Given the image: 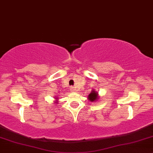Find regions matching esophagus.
I'll return each mask as SVG.
<instances>
[{
    "label": "esophagus",
    "instance_id": "1",
    "mask_svg": "<svg viewBox=\"0 0 153 153\" xmlns=\"http://www.w3.org/2000/svg\"><path fill=\"white\" fill-rule=\"evenodd\" d=\"M71 90L72 91V92H75V89L74 88V87H71Z\"/></svg>",
    "mask_w": 153,
    "mask_h": 153
}]
</instances>
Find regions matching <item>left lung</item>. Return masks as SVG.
Returning <instances> with one entry per match:
<instances>
[{"label":"left lung","instance_id":"obj_1","mask_svg":"<svg viewBox=\"0 0 153 153\" xmlns=\"http://www.w3.org/2000/svg\"><path fill=\"white\" fill-rule=\"evenodd\" d=\"M88 98L90 102H96V100H97L98 99H99L98 93L96 92L95 90H92V92H91V93L88 95Z\"/></svg>","mask_w":153,"mask_h":153}]
</instances>
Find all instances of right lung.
Returning <instances> with one entry per match:
<instances>
[{"label": "right lung", "mask_w": 153, "mask_h": 153, "mask_svg": "<svg viewBox=\"0 0 153 153\" xmlns=\"http://www.w3.org/2000/svg\"><path fill=\"white\" fill-rule=\"evenodd\" d=\"M55 99H56V100H57V98H55Z\"/></svg>", "instance_id": "obj_1"}]
</instances>
